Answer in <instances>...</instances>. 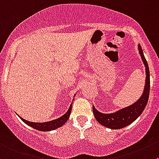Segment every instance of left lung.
I'll return each mask as SVG.
<instances>
[{
  "instance_id": "obj_1",
  "label": "left lung",
  "mask_w": 159,
  "mask_h": 159,
  "mask_svg": "<svg viewBox=\"0 0 159 159\" xmlns=\"http://www.w3.org/2000/svg\"><path fill=\"white\" fill-rule=\"evenodd\" d=\"M138 50L143 63L144 64L145 72H146V80H145V86L143 94L141 95L140 99L133 105L109 114L100 112L93 105V112L95 119L101 125L105 127L112 129H119L126 127L134 122L140 116L146 107L149 98V93H150V72H149L148 65L140 44H138Z\"/></svg>"
}]
</instances>
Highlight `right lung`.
I'll use <instances>...</instances> for the list:
<instances>
[{
    "label": "right lung",
    "mask_w": 159,
    "mask_h": 159,
    "mask_svg": "<svg viewBox=\"0 0 159 159\" xmlns=\"http://www.w3.org/2000/svg\"><path fill=\"white\" fill-rule=\"evenodd\" d=\"M72 103L71 104L70 106H69V109L68 111H66V114L63 115L62 116H61L58 119H56L52 121H48V122H30V121H27L25 119H22V117H20V119L25 122V124L29 125L30 126L33 127V129H36L37 130L40 131H51V130H54L55 129H58V128L61 127V126H63L66 122H67L68 119H69V116L71 114V111H72Z\"/></svg>",
    "instance_id": "obj_1"
}]
</instances>
